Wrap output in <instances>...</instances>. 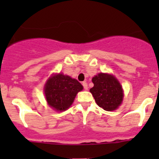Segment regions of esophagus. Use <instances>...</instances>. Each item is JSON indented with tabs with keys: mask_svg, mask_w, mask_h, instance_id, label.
Segmentation results:
<instances>
[{
	"mask_svg": "<svg viewBox=\"0 0 159 159\" xmlns=\"http://www.w3.org/2000/svg\"><path fill=\"white\" fill-rule=\"evenodd\" d=\"M82 85L83 87H84V90H88V89H89V87H88V84L85 82V81H84V82L82 83Z\"/></svg>",
	"mask_w": 159,
	"mask_h": 159,
	"instance_id": "1",
	"label": "esophagus"
}]
</instances>
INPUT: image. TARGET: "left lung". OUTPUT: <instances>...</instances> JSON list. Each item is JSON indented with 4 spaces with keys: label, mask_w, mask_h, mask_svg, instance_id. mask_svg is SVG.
<instances>
[{
    "label": "left lung",
    "mask_w": 159,
    "mask_h": 159,
    "mask_svg": "<svg viewBox=\"0 0 159 159\" xmlns=\"http://www.w3.org/2000/svg\"><path fill=\"white\" fill-rule=\"evenodd\" d=\"M94 87L90 89L96 103L104 110L111 111L121 104L124 93L121 84L115 76L99 73L92 78Z\"/></svg>",
    "instance_id": "1"
}]
</instances>
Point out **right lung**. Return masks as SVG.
Here are the masks:
<instances>
[{"label": "right lung", "mask_w": 159, "mask_h": 159, "mask_svg": "<svg viewBox=\"0 0 159 159\" xmlns=\"http://www.w3.org/2000/svg\"><path fill=\"white\" fill-rule=\"evenodd\" d=\"M82 89L83 86L76 79L60 73L48 78L44 86V94L50 107L63 111L69 108L78 92Z\"/></svg>", "instance_id": "right-lung-1"}]
</instances>
